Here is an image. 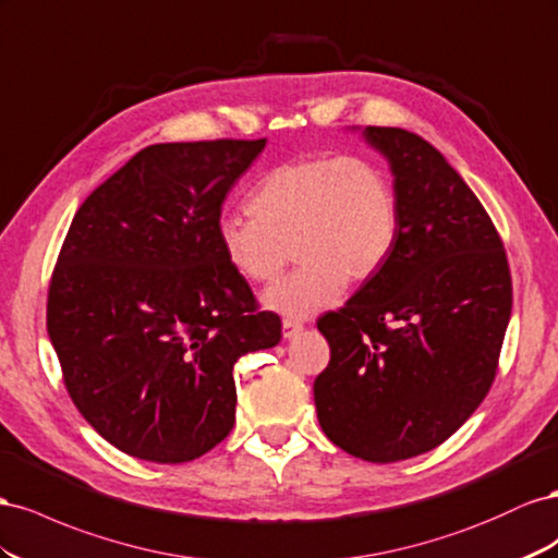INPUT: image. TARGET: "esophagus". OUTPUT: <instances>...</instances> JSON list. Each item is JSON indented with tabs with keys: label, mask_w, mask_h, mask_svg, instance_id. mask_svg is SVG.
<instances>
[{
	"label": "esophagus",
	"mask_w": 558,
	"mask_h": 558,
	"mask_svg": "<svg viewBox=\"0 0 558 558\" xmlns=\"http://www.w3.org/2000/svg\"><path fill=\"white\" fill-rule=\"evenodd\" d=\"M301 329H304V325L296 323V320H282V337H284V339L296 337V333H299Z\"/></svg>",
	"instance_id": "esophagus-1"
}]
</instances>
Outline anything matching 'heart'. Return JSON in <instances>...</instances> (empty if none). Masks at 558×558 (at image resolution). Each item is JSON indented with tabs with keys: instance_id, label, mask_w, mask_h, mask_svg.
Returning a JSON list of instances; mask_svg holds the SVG:
<instances>
[{
	"instance_id": "obj_1",
	"label": "heart",
	"mask_w": 558,
	"mask_h": 558,
	"mask_svg": "<svg viewBox=\"0 0 558 558\" xmlns=\"http://www.w3.org/2000/svg\"><path fill=\"white\" fill-rule=\"evenodd\" d=\"M247 210L252 219L217 221L219 252L235 276L259 284L280 274L292 247L301 266L262 294V304L288 320L331 308L345 282L376 278L400 235L390 174L367 158L341 154L274 168L252 189Z\"/></svg>"
}]
</instances>
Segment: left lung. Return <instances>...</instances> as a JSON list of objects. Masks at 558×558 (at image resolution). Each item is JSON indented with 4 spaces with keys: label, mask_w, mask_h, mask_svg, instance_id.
I'll list each match as a JSON object with an SVG mask.
<instances>
[{
    "label": "left lung",
    "mask_w": 558,
    "mask_h": 558,
    "mask_svg": "<svg viewBox=\"0 0 558 558\" xmlns=\"http://www.w3.org/2000/svg\"><path fill=\"white\" fill-rule=\"evenodd\" d=\"M388 161L400 235L388 264L317 320L331 360L317 421L350 456L395 463L433 451L486 397L512 313L496 227L465 180L404 129H350Z\"/></svg>",
    "instance_id": "left-lung-1"
}]
</instances>
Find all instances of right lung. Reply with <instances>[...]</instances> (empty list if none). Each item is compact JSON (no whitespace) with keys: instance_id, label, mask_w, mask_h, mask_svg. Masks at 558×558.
<instances>
[{"instance_id":"obj_1","label":"right lung","mask_w":558,"mask_h":558,"mask_svg":"<svg viewBox=\"0 0 558 558\" xmlns=\"http://www.w3.org/2000/svg\"><path fill=\"white\" fill-rule=\"evenodd\" d=\"M266 140L137 151L76 210L46 325L82 416L111 447L186 463L235 423L233 364L280 341L221 257L215 227Z\"/></svg>"}]
</instances>
